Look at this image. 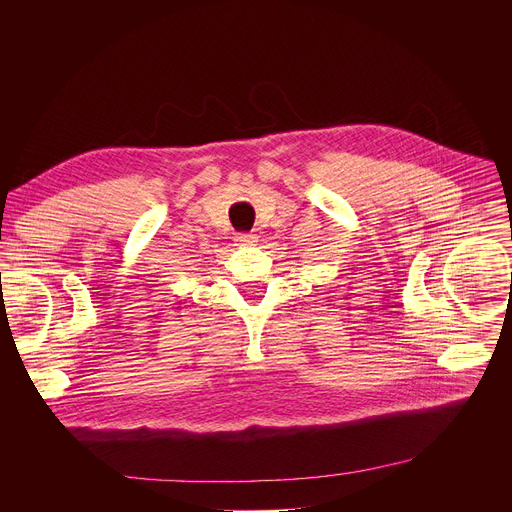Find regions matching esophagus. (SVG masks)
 <instances>
[{"mask_svg":"<svg viewBox=\"0 0 512 512\" xmlns=\"http://www.w3.org/2000/svg\"><path fill=\"white\" fill-rule=\"evenodd\" d=\"M235 241H237L239 247H253L257 243V237L253 233H239L235 237Z\"/></svg>","mask_w":512,"mask_h":512,"instance_id":"esophagus-1","label":"esophagus"}]
</instances>
